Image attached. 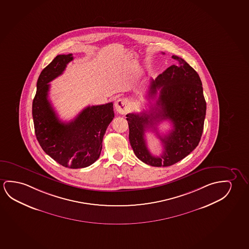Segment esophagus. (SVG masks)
I'll return each mask as SVG.
<instances>
[{
  "mask_svg": "<svg viewBox=\"0 0 249 249\" xmlns=\"http://www.w3.org/2000/svg\"><path fill=\"white\" fill-rule=\"evenodd\" d=\"M115 110L119 114L124 115L128 110V103L126 98H120L115 104Z\"/></svg>",
  "mask_w": 249,
  "mask_h": 249,
  "instance_id": "esophagus-1",
  "label": "esophagus"
}]
</instances>
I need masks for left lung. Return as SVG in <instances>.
Segmentation results:
<instances>
[{
    "label": "left lung",
    "instance_id": "1",
    "mask_svg": "<svg viewBox=\"0 0 249 249\" xmlns=\"http://www.w3.org/2000/svg\"><path fill=\"white\" fill-rule=\"evenodd\" d=\"M172 58L178 63L151 82L150 98H154L160 89L156 106H152L148 113L126 115L130 144L135 155L154 167L173 165L190 154L199 143L206 118V103L199 76L183 59L177 55ZM163 119H170L174 128L163 138L159 136L164 152L155 157L147 150L144 132L147 128L156 129L157 123Z\"/></svg>",
    "mask_w": 249,
    "mask_h": 249
}]
</instances>
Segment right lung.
Listing matches in <instances>:
<instances>
[{
  "label": "right lung",
  "instance_id": "right-lung-1",
  "mask_svg": "<svg viewBox=\"0 0 249 249\" xmlns=\"http://www.w3.org/2000/svg\"><path fill=\"white\" fill-rule=\"evenodd\" d=\"M72 54H59L40 73L33 102L35 134L44 152L61 165L86 168L96 162L108 124L115 116L113 104L88 106L74 119L61 122L48 100L50 82L62 74Z\"/></svg>",
  "mask_w": 249,
  "mask_h": 249
}]
</instances>
